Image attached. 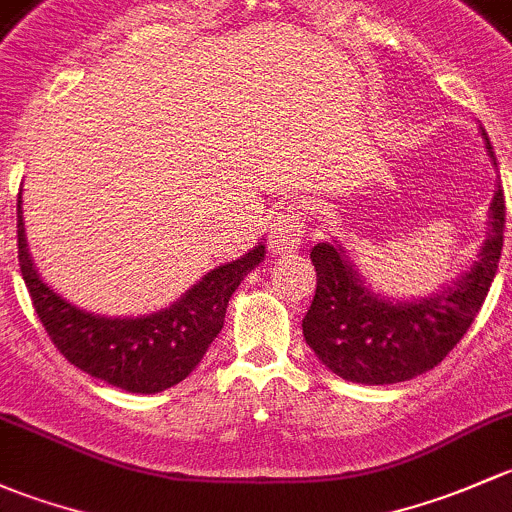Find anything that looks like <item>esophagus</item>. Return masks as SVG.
I'll return each instance as SVG.
<instances>
[{
	"mask_svg": "<svg viewBox=\"0 0 512 512\" xmlns=\"http://www.w3.org/2000/svg\"><path fill=\"white\" fill-rule=\"evenodd\" d=\"M305 236V214L300 209H283L273 217L271 231H268V249L273 254H293L300 249Z\"/></svg>",
	"mask_w": 512,
	"mask_h": 512,
	"instance_id": "obj_1",
	"label": "esophagus"
}]
</instances>
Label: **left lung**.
<instances>
[{"mask_svg": "<svg viewBox=\"0 0 512 512\" xmlns=\"http://www.w3.org/2000/svg\"><path fill=\"white\" fill-rule=\"evenodd\" d=\"M488 152L495 155L486 130ZM505 231V194L495 189L491 234L481 261L446 291L414 303H389L370 291L337 244L310 251L318 286L303 318L305 342L337 377L394 384L439 365L476 320L498 271Z\"/></svg>", "mask_w": 512, "mask_h": 512, "instance_id": "left-lung-1", "label": "left lung"}]
</instances>
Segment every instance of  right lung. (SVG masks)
<instances>
[{
  "label": "right lung",
  "mask_w": 512,
  "mask_h": 512,
  "mask_svg": "<svg viewBox=\"0 0 512 512\" xmlns=\"http://www.w3.org/2000/svg\"><path fill=\"white\" fill-rule=\"evenodd\" d=\"M19 266L31 303L56 350L78 370L125 392L155 394L182 382L224 328L229 298L263 261L266 246L214 268L175 305L145 318H100L78 310L46 286L31 263L17 199Z\"/></svg>",
  "instance_id": "1"
}]
</instances>
